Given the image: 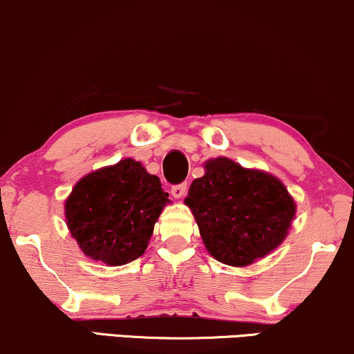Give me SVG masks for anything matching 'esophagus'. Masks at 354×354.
<instances>
[{"label": "esophagus", "instance_id": "1", "mask_svg": "<svg viewBox=\"0 0 354 354\" xmlns=\"http://www.w3.org/2000/svg\"><path fill=\"white\" fill-rule=\"evenodd\" d=\"M172 195H174V198H182L185 195V192H187V184L184 182V184H178V185H174L172 187Z\"/></svg>", "mask_w": 354, "mask_h": 354}]
</instances>
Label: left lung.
<instances>
[{"label":"left lung","mask_w":354,"mask_h":354,"mask_svg":"<svg viewBox=\"0 0 354 354\" xmlns=\"http://www.w3.org/2000/svg\"><path fill=\"white\" fill-rule=\"evenodd\" d=\"M185 203L205 248L220 263L244 268L286 239L295 202L277 177L216 157L192 182Z\"/></svg>","instance_id":"8db88e82"}]
</instances>
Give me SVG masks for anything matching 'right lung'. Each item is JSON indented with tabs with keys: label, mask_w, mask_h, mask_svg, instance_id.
Instances as JSON below:
<instances>
[{
	"label": "right lung",
	"mask_w": 354,
	"mask_h": 354,
	"mask_svg": "<svg viewBox=\"0 0 354 354\" xmlns=\"http://www.w3.org/2000/svg\"><path fill=\"white\" fill-rule=\"evenodd\" d=\"M167 203L159 177L128 157L80 178L65 200V220L85 256L123 266L144 254Z\"/></svg>",
	"instance_id": "obj_1"
}]
</instances>
